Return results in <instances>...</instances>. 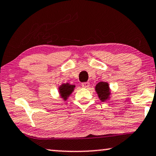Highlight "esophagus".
<instances>
[{
  "instance_id": "34e87169",
  "label": "esophagus",
  "mask_w": 156,
  "mask_h": 156,
  "mask_svg": "<svg viewBox=\"0 0 156 156\" xmlns=\"http://www.w3.org/2000/svg\"><path fill=\"white\" fill-rule=\"evenodd\" d=\"M82 85L83 87H85V88H86V87H88L90 86V83L88 82H84V83H82Z\"/></svg>"
}]
</instances>
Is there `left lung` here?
Masks as SVG:
<instances>
[{
    "mask_svg": "<svg viewBox=\"0 0 156 156\" xmlns=\"http://www.w3.org/2000/svg\"><path fill=\"white\" fill-rule=\"evenodd\" d=\"M95 90L97 92L98 97L102 102L109 99L110 95L109 84L106 82L98 83L95 86Z\"/></svg>",
    "mask_w": 156,
    "mask_h": 156,
    "instance_id": "obj_1",
    "label": "left lung"
}]
</instances>
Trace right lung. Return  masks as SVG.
I'll return each instance as SVG.
<instances>
[{
    "label": "right lung",
    "instance_id": "obj_1",
    "mask_svg": "<svg viewBox=\"0 0 156 156\" xmlns=\"http://www.w3.org/2000/svg\"><path fill=\"white\" fill-rule=\"evenodd\" d=\"M76 86L73 85H70L69 83L62 84L59 87V93L61 95V98L64 100H66L69 96L73 93L74 87Z\"/></svg>",
    "mask_w": 156,
    "mask_h": 156
}]
</instances>
